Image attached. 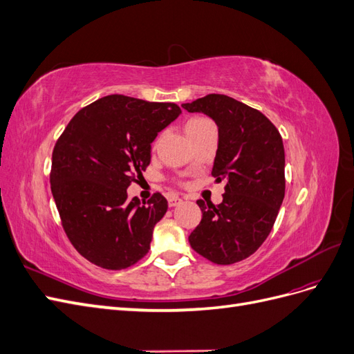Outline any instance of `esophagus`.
I'll use <instances>...</instances> for the list:
<instances>
[{"mask_svg":"<svg viewBox=\"0 0 354 354\" xmlns=\"http://www.w3.org/2000/svg\"><path fill=\"white\" fill-rule=\"evenodd\" d=\"M183 202V198H180V196H169V199H168V205L169 207H177V205H180V203Z\"/></svg>","mask_w":354,"mask_h":354,"instance_id":"esophagus-1","label":"esophagus"}]
</instances>
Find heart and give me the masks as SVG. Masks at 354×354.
<instances>
[{"mask_svg": "<svg viewBox=\"0 0 354 354\" xmlns=\"http://www.w3.org/2000/svg\"><path fill=\"white\" fill-rule=\"evenodd\" d=\"M203 122H207V120H203V118H192V120H189L186 122V130H190V128L198 127V125H201Z\"/></svg>", "mask_w": 354, "mask_h": 354, "instance_id": "b5f03b06", "label": "heart"}]
</instances>
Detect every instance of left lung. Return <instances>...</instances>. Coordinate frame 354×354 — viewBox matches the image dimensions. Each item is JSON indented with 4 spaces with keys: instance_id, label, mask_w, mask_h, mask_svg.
<instances>
[{
    "instance_id": "obj_1",
    "label": "left lung",
    "mask_w": 354,
    "mask_h": 354,
    "mask_svg": "<svg viewBox=\"0 0 354 354\" xmlns=\"http://www.w3.org/2000/svg\"><path fill=\"white\" fill-rule=\"evenodd\" d=\"M187 112L209 116L218 128L211 174L226 181L217 207L196 203L202 220L189 242L216 264L248 259L269 236L285 196V151L276 127L257 109L224 94L183 103Z\"/></svg>"
}]
</instances>
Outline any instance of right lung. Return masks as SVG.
<instances>
[{"label":"right lung","instance_id":"right-lung-1","mask_svg":"<svg viewBox=\"0 0 354 354\" xmlns=\"http://www.w3.org/2000/svg\"><path fill=\"white\" fill-rule=\"evenodd\" d=\"M180 113L176 103L111 94L82 108L60 136L51 194L69 241L93 264L121 270L151 250L168 202L155 194L142 205L127 189L151 162L158 133Z\"/></svg>","mask_w":354,"mask_h":354}]
</instances>
